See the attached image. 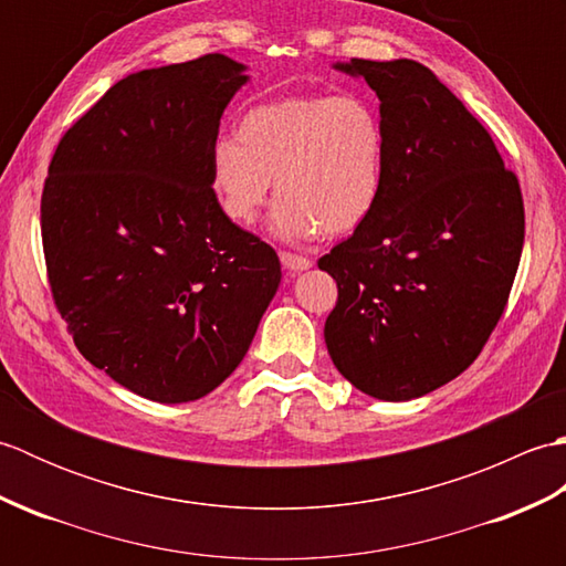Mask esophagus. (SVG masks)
I'll list each match as a JSON object with an SVG mask.
<instances>
[{"instance_id":"obj_1","label":"esophagus","mask_w":566,"mask_h":566,"mask_svg":"<svg viewBox=\"0 0 566 566\" xmlns=\"http://www.w3.org/2000/svg\"><path fill=\"white\" fill-rule=\"evenodd\" d=\"M280 260L286 270L292 272H304L311 268V260L304 255H296V252H280Z\"/></svg>"}]
</instances>
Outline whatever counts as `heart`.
I'll return each instance as SVG.
<instances>
[{"instance_id":"heart-1","label":"heart","mask_w":566,"mask_h":566,"mask_svg":"<svg viewBox=\"0 0 566 566\" xmlns=\"http://www.w3.org/2000/svg\"><path fill=\"white\" fill-rule=\"evenodd\" d=\"M384 170L381 118L350 92H298L250 106L235 136L216 138L209 155L228 219L255 223L274 187L270 228L292 243L355 231L377 207Z\"/></svg>"}]
</instances>
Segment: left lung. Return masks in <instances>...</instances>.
<instances>
[{
  "instance_id": "1",
  "label": "left lung",
  "mask_w": 566,
  "mask_h": 566,
  "mask_svg": "<svg viewBox=\"0 0 566 566\" xmlns=\"http://www.w3.org/2000/svg\"><path fill=\"white\" fill-rule=\"evenodd\" d=\"M335 67L377 92L387 170L375 211L318 260L338 282L323 335L353 387L418 399L474 363L506 308L525 238L521 185L426 65Z\"/></svg>"
}]
</instances>
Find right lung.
Instances as JSON below:
<instances>
[{
  "label": "right lung",
  "instance_id": "right-lung-1",
  "mask_svg": "<svg viewBox=\"0 0 566 566\" xmlns=\"http://www.w3.org/2000/svg\"><path fill=\"white\" fill-rule=\"evenodd\" d=\"M245 65L221 53L116 82L60 138L41 197L53 302L84 359L158 403L231 377L282 268L211 189Z\"/></svg>",
  "mask_w": 566,
  "mask_h": 566
}]
</instances>
